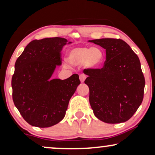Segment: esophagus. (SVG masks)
I'll return each instance as SVG.
<instances>
[{
    "label": "esophagus",
    "instance_id": "obj_1",
    "mask_svg": "<svg viewBox=\"0 0 155 155\" xmlns=\"http://www.w3.org/2000/svg\"><path fill=\"white\" fill-rule=\"evenodd\" d=\"M85 79H86V75H84V74H81V75H80V80L81 82H84Z\"/></svg>",
    "mask_w": 155,
    "mask_h": 155
}]
</instances>
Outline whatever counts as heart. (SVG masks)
Segmentation results:
<instances>
[{"mask_svg": "<svg viewBox=\"0 0 155 155\" xmlns=\"http://www.w3.org/2000/svg\"><path fill=\"white\" fill-rule=\"evenodd\" d=\"M104 54L99 47L81 46L72 48L68 52L67 60L73 65L83 64L91 69L98 68L103 63Z\"/></svg>", "mask_w": 155, "mask_h": 155, "instance_id": "obj_1", "label": "heart"}]
</instances>
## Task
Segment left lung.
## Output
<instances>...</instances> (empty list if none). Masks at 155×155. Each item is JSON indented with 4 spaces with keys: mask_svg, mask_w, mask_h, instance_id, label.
I'll list each match as a JSON object with an SVG mask.
<instances>
[{
    "mask_svg": "<svg viewBox=\"0 0 155 155\" xmlns=\"http://www.w3.org/2000/svg\"><path fill=\"white\" fill-rule=\"evenodd\" d=\"M106 50L101 69H85L90 104L94 116L107 124L130 119L143 99L145 80L138 56L120 39L90 40Z\"/></svg>",
    "mask_w": 155,
    "mask_h": 155,
    "instance_id": "1",
    "label": "left lung"
}]
</instances>
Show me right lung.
I'll list each match as a JSON object with an SVG mask.
<instances>
[{"instance_id":"right-lung-1","label":"right lung","mask_w":155,"mask_h":155,"mask_svg":"<svg viewBox=\"0 0 155 155\" xmlns=\"http://www.w3.org/2000/svg\"><path fill=\"white\" fill-rule=\"evenodd\" d=\"M67 43L61 37L33 40L17 59L12 78V100L31 126L48 128L61 121L80 84L78 74L65 80L51 78L61 64V52Z\"/></svg>"}]
</instances>
